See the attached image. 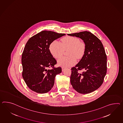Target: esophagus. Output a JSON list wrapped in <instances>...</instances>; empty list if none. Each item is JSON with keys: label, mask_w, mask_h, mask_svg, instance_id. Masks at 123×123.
<instances>
[{"label": "esophagus", "mask_w": 123, "mask_h": 123, "mask_svg": "<svg viewBox=\"0 0 123 123\" xmlns=\"http://www.w3.org/2000/svg\"><path fill=\"white\" fill-rule=\"evenodd\" d=\"M65 69H66V68H65V67H62V71H64Z\"/></svg>", "instance_id": "1"}]
</instances>
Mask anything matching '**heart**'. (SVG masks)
<instances>
[{"instance_id":"b5f03b06","label":"heart","mask_w":123,"mask_h":123,"mask_svg":"<svg viewBox=\"0 0 123 123\" xmlns=\"http://www.w3.org/2000/svg\"><path fill=\"white\" fill-rule=\"evenodd\" d=\"M69 49L68 51L69 57L60 58L57 61V64L62 67H70L75 64L78 59H81L84 55L86 44L80 41L79 38L74 37H66L61 40V43L57 41L51 42L49 46L51 54L55 58H59L63 54L64 50Z\"/></svg>"}]
</instances>
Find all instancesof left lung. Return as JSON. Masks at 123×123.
<instances>
[{"label":"left lung","instance_id":"left-lung-1","mask_svg":"<svg viewBox=\"0 0 123 123\" xmlns=\"http://www.w3.org/2000/svg\"><path fill=\"white\" fill-rule=\"evenodd\" d=\"M81 39L86 44L84 56L71 68L70 78L73 88L79 93L88 94L99 88L107 73V56L101 41L88 31L68 34ZM83 70L82 74L78 71Z\"/></svg>","mask_w":123,"mask_h":123}]
</instances>
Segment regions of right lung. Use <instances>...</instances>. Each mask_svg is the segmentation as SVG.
I'll use <instances>...</instances> for the list:
<instances>
[{
  "label": "right lung",
  "instance_id": "1",
  "mask_svg": "<svg viewBox=\"0 0 123 123\" xmlns=\"http://www.w3.org/2000/svg\"><path fill=\"white\" fill-rule=\"evenodd\" d=\"M66 35L50 31H43L28 40L22 55V76L32 91L43 94L50 91L56 75L62 68H54L57 61L51 54L49 46L52 41ZM51 67L53 69L48 70Z\"/></svg>",
  "mask_w": 123,
  "mask_h": 123
}]
</instances>
